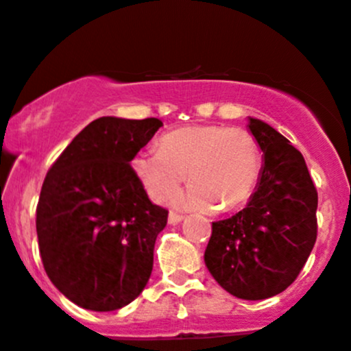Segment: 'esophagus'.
<instances>
[{"instance_id":"obj_1","label":"esophagus","mask_w":351,"mask_h":351,"mask_svg":"<svg viewBox=\"0 0 351 351\" xmlns=\"http://www.w3.org/2000/svg\"><path fill=\"white\" fill-rule=\"evenodd\" d=\"M183 219H185V216H182V214H176V213H169V216H168L169 224H178V223H182Z\"/></svg>"}]
</instances>
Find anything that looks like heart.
<instances>
[{"label": "heart", "instance_id": "b5f03b06", "mask_svg": "<svg viewBox=\"0 0 351 351\" xmlns=\"http://www.w3.org/2000/svg\"><path fill=\"white\" fill-rule=\"evenodd\" d=\"M258 142L243 128L219 125L185 127L162 135L159 149H145L132 159V169L145 192L162 200L189 180L175 204L195 209L230 210L254 192L261 175Z\"/></svg>", "mask_w": 351, "mask_h": 351}]
</instances>
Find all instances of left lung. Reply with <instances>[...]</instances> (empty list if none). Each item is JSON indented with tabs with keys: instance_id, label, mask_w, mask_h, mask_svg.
Instances as JSON below:
<instances>
[{
	"instance_id": "left-lung-1",
	"label": "left lung",
	"mask_w": 351,
	"mask_h": 351,
	"mask_svg": "<svg viewBox=\"0 0 351 351\" xmlns=\"http://www.w3.org/2000/svg\"><path fill=\"white\" fill-rule=\"evenodd\" d=\"M247 127L262 151V168L247 207L213 223L204 261L221 288L243 300L287 290L317 238V190L300 151L266 121Z\"/></svg>"
}]
</instances>
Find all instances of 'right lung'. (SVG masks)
<instances>
[{
  "mask_svg": "<svg viewBox=\"0 0 351 351\" xmlns=\"http://www.w3.org/2000/svg\"><path fill=\"white\" fill-rule=\"evenodd\" d=\"M161 127L158 118H97L44 178L36 210L40 258L51 283L78 307L118 311L151 278L168 210L149 200L130 162Z\"/></svg>",
  "mask_w": 351,
  "mask_h": 351,
  "instance_id": "add662e5",
  "label": "right lung"
}]
</instances>
